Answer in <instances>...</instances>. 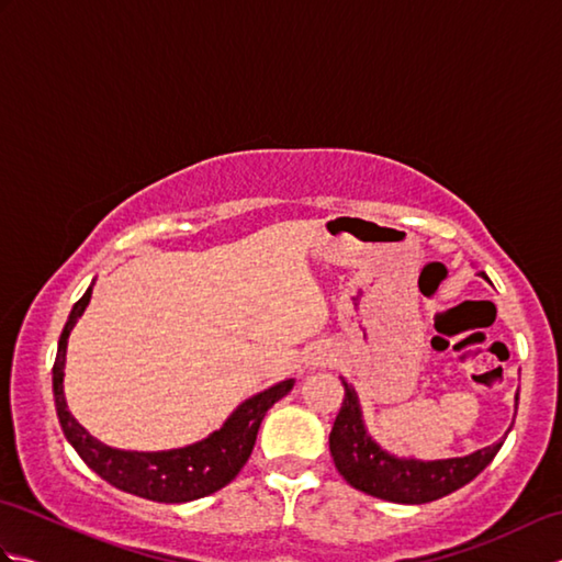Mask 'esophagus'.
<instances>
[{"label": "esophagus", "instance_id": "obj_1", "mask_svg": "<svg viewBox=\"0 0 562 562\" xmlns=\"http://www.w3.org/2000/svg\"><path fill=\"white\" fill-rule=\"evenodd\" d=\"M328 362H330V352L328 350L316 348V350L304 355V367L312 369V372H314V369H318V367H326Z\"/></svg>", "mask_w": 562, "mask_h": 562}]
</instances>
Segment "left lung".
Listing matches in <instances>:
<instances>
[{
    "label": "left lung",
    "instance_id": "left-lung-1",
    "mask_svg": "<svg viewBox=\"0 0 562 562\" xmlns=\"http://www.w3.org/2000/svg\"><path fill=\"white\" fill-rule=\"evenodd\" d=\"M481 274L487 280L485 272ZM342 386V408L336 423H333L328 439L330 457L336 461V469L345 481L372 497L389 499V503L398 505L432 503V499L445 497L459 491L465 483H471L495 459V453L505 441L499 439L493 447L453 459L423 461L415 457H396V453L386 451L369 435L355 386L345 379ZM517 401L519 393L515 396V405Z\"/></svg>",
    "mask_w": 562,
    "mask_h": 562
}]
</instances>
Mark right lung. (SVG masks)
<instances>
[{
  "mask_svg": "<svg viewBox=\"0 0 562 562\" xmlns=\"http://www.w3.org/2000/svg\"><path fill=\"white\" fill-rule=\"evenodd\" d=\"M91 288L83 292L81 300L71 306L63 336L57 342V357L53 367V393L59 425L67 441L105 483L130 495L151 499V503H190V499L217 493L220 487L229 485L236 473L244 469L250 451H254L258 427L262 417L280 398L288 396L294 386V379H284L256 396L246 398L238 408L226 417V423L214 429L205 439L181 449L166 451H127L103 445L83 429L77 417L69 413L65 401V360L67 338L77 326L83 308L91 302Z\"/></svg>",
  "mask_w": 562,
  "mask_h": 562,
  "instance_id": "right-lung-1",
  "label": "right lung"
}]
</instances>
